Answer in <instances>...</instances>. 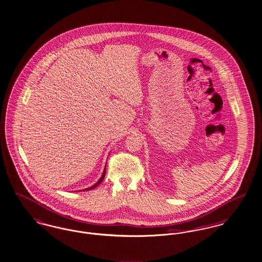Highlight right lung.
Here are the masks:
<instances>
[{
	"label": "right lung",
	"instance_id": "add662e5",
	"mask_svg": "<svg viewBox=\"0 0 262 262\" xmlns=\"http://www.w3.org/2000/svg\"><path fill=\"white\" fill-rule=\"evenodd\" d=\"M104 175H105V169L103 170V173H102V177L100 178V180L98 181V182L96 183L94 186H92V187H90V188H87V189H85L86 191H90V190H92V189H94V188H96V187H98L101 183L102 182V180H103V178H104Z\"/></svg>",
	"mask_w": 262,
	"mask_h": 262
}]
</instances>
